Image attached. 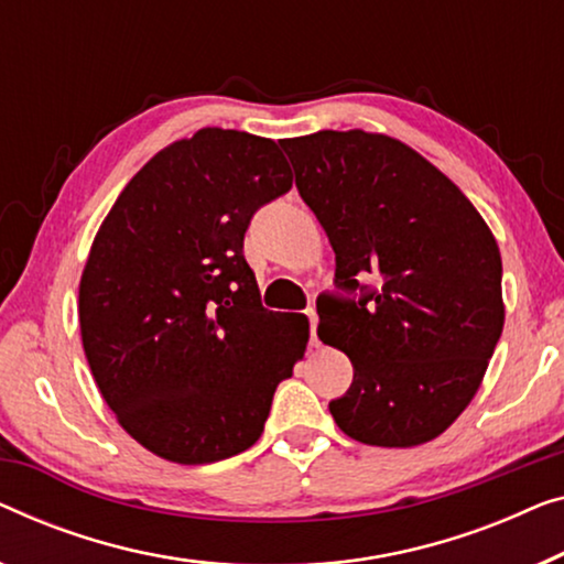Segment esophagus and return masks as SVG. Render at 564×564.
<instances>
[{
    "instance_id": "obj_1",
    "label": "esophagus",
    "mask_w": 564,
    "mask_h": 564,
    "mask_svg": "<svg viewBox=\"0 0 564 564\" xmlns=\"http://www.w3.org/2000/svg\"><path fill=\"white\" fill-rule=\"evenodd\" d=\"M305 315H307V321H310V343H313V346H317V313H315V307H307L305 310Z\"/></svg>"
}]
</instances>
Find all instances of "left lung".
<instances>
[{
	"label": "left lung",
	"mask_w": 564,
	"mask_h": 564,
	"mask_svg": "<svg viewBox=\"0 0 564 564\" xmlns=\"http://www.w3.org/2000/svg\"><path fill=\"white\" fill-rule=\"evenodd\" d=\"M300 198L336 251V288L317 297V336L354 364L328 404L348 437L430 443L460 417L503 330L501 254L451 177L387 134L282 140ZM378 276V288L361 285Z\"/></svg>",
	"instance_id": "1"
}]
</instances>
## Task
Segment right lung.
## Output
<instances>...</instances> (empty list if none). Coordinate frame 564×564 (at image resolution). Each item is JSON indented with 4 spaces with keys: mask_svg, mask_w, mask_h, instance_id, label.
Wrapping results in <instances>:
<instances>
[{
    "mask_svg": "<svg viewBox=\"0 0 564 564\" xmlns=\"http://www.w3.org/2000/svg\"><path fill=\"white\" fill-rule=\"evenodd\" d=\"M292 187L267 137L206 127L160 150L96 234L78 288L84 350L121 427L170 463L239 455L305 356V315L262 307L251 216Z\"/></svg>",
    "mask_w": 564,
    "mask_h": 564,
    "instance_id": "add662e5",
    "label": "right lung"
}]
</instances>
